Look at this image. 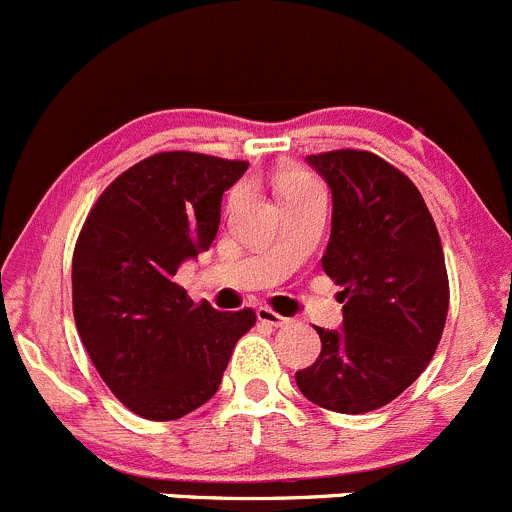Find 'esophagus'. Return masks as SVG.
Returning a JSON list of instances; mask_svg holds the SVG:
<instances>
[{
	"mask_svg": "<svg viewBox=\"0 0 512 512\" xmlns=\"http://www.w3.org/2000/svg\"><path fill=\"white\" fill-rule=\"evenodd\" d=\"M257 320L260 322H267V325H272V327H287L290 325V317H282V315H277L275 310H270V307H257Z\"/></svg>",
	"mask_w": 512,
	"mask_h": 512,
	"instance_id": "esophagus-1",
	"label": "esophagus"
}]
</instances>
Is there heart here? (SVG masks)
<instances>
[{"label": "heart", "instance_id": "heart-1", "mask_svg": "<svg viewBox=\"0 0 512 512\" xmlns=\"http://www.w3.org/2000/svg\"><path fill=\"white\" fill-rule=\"evenodd\" d=\"M310 185H317V182L312 180L307 172H287V175H282L280 182H277V195H285V192H292V190H302V187H310Z\"/></svg>", "mask_w": 512, "mask_h": 512}]
</instances>
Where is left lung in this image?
Masks as SVG:
<instances>
[{
    "mask_svg": "<svg viewBox=\"0 0 512 512\" xmlns=\"http://www.w3.org/2000/svg\"><path fill=\"white\" fill-rule=\"evenodd\" d=\"M332 190L322 270L342 287V330L317 327L322 350L297 388L332 413L360 415L408 390L433 360L450 285L438 227L408 175L367 150L307 157Z\"/></svg>",
    "mask_w": 512,
    "mask_h": 512,
    "instance_id": "left-lung-1",
    "label": "left lung"
}]
</instances>
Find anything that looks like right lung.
Segmentation results:
<instances>
[{"mask_svg":"<svg viewBox=\"0 0 512 512\" xmlns=\"http://www.w3.org/2000/svg\"><path fill=\"white\" fill-rule=\"evenodd\" d=\"M245 160L157 152L124 170L89 210L72 255V310L114 398L147 420H177L217 393L255 310L192 302L177 267L207 250L222 192Z\"/></svg>","mask_w":512,"mask_h":512,"instance_id":"add662e5","label":"right lung"}]
</instances>
